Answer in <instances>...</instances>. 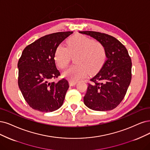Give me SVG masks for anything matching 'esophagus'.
<instances>
[{"instance_id": "obj_1", "label": "esophagus", "mask_w": 150, "mask_h": 150, "mask_svg": "<svg viewBox=\"0 0 150 150\" xmlns=\"http://www.w3.org/2000/svg\"><path fill=\"white\" fill-rule=\"evenodd\" d=\"M76 83H77L76 81H71V80L69 81V85H70V86L75 85Z\"/></svg>"}]
</instances>
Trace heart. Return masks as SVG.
I'll return each mask as SVG.
<instances>
[{
    "instance_id": "1",
    "label": "heart",
    "mask_w": 150,
    "mask_h": 150,
    "mask_svg": "<svg viewBox=\"0 0 150 150\" xmlns=\"http://www.w3.org/2000/svg\"><path fill=\"white\" fill-rule=\"evenodd\" d=\"M75 64L65 71L63 76L73 81H78L89 74L97 73L103 66L106 57L103 44L83 35H76L67 41V47L59 45L55 49L54 61L61 69L67 68L71 57Z\"/></svg>"
}]
</instances>
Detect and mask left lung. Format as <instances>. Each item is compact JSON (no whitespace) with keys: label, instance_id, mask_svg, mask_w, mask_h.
I'll return each mask as SVG.
<instances>
[{"label":"left lung","instance_id":"obj_1","mask_svg":"<svg viewBox=\"0 0 150 150\" xmlns=\"http://www.w3.org/2000/svg\"><path fill=\"white\" fill-rule=\"evenodd\" d=\"M101 42L107 59L100 71L90 79L83 101L90 109L106 111L117 107L124 98L132 79V60L126 47L106 33L79 31Z\"/></svg>","mask_w":150,"mask_h":150}]
</instances>
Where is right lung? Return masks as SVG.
Masks as SVG:
<instances>
[{"mask_svg":"<svg viewBox=\"0 0 150 150\" xmlns=\"http://www.w3.org/2000/svg\"><path fill=\"white\" fill-rule=\"evenodd\" d=\"M73 31L57 32L44 36L27 46L18 62V84L26 103L33 109L52 112L63 104L69 87L60 75L54 61L55 49Z\"/></svg>","mask_w":150,"mask_h":150,"instance_id":"obj_1","label":"right lung"}]
</instances>
